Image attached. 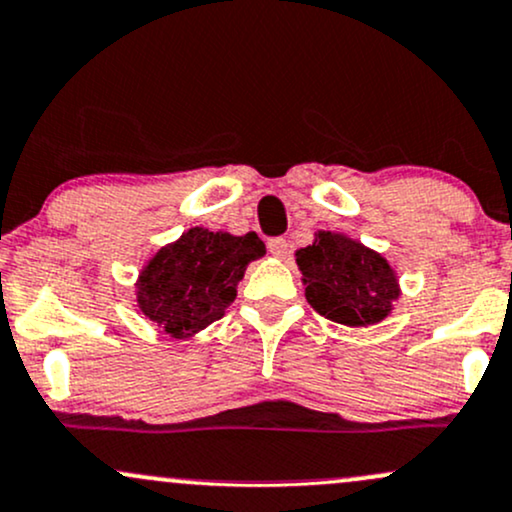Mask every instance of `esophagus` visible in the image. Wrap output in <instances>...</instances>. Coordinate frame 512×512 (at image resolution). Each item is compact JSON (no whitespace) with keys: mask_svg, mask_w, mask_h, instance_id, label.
I'll return each mask as SVG.
<instances>
[{"mask_svg":"<svg viewBox=\"0 0 512 512\" xmlns=\"http://www.w3.org/2000/svg\"><path fill=\"white\" fill-rule=\"evenodd\" d=\"M267 247L274 257H279V260H286V255H289V240L286 238H272Z\"/></svg>","mask_w":512,"mask_h":512,"instance_id":"esophagus-1","label":"esophagus"}]
</instances>
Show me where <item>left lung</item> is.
Masks as SVG:
<instances>
[{
    "instance_id": "obj_1",
    "label": "left lung",
    "mask_w": 512,
    "mask_h": 512,
    "mask_svg": "<svg viewBox=\"0 0 512 512\" xmlns=\"http://www.w3.org/2000/svg\"><path fill=\"white\" fill-rule=\"evenodd\" d=\"M296 265L308 303L320 316L350 328L381 323L401 296L389 262L342 233L318 230L311 245L296 250Z\"/></svg>"
}]
</instances>
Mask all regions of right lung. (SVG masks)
<instances>
[{"label": "right lung", "mask_w": 512, "mask_h": 512, "mask_svg": "<svg viewBox=\"0 0 512 512\" xmlns=\"http://www.w3.org/2000/svg\"><path fill=\"white\" fill-rule=\"evenodd\" d=\"M265 252L255 233L189 228L179 240L160 247L143 267L136 284L138 308L172 338H192L223 318L238 296L247 265Z\"/></svg>", "instance_id": "1"}]
</instances>
